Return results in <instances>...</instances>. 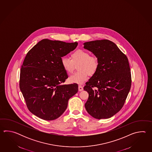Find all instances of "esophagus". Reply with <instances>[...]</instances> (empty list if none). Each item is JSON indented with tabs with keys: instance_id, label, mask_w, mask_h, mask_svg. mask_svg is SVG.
Wrapping results in <instances>:
<instances>
[{
	"instance_id": "34e87169",
	"label": "esophagus",
	"mask_w": 152,
	"mask_h": 152,
	"mask_svg": "<svg viewBox=\"0 0 152 152\" xmlns=\"http://www.w3.org/2000/svg\"><path fill=\"white\" fill-rule=\"evenodd\" d=\"M78 90H79V91H82L83 90V87L81 86V85H79V86H78Z\"/></svg>"
}]
</instances>
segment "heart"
<instances>
[{
    "label": "heart",
    "instance_id": "heart-1",
    "mask_svg": "<svg viewBox=\"0 0 152 152\" xmlns=\"http://www.w3.org/2000/svg\"><path fill=\"white\" fill-rule=\"evenodd\" d=\"M62 67L65 71L71 74L77 66L79 71L71 75L69 80L72 83L83 84L87 80L88 76L94 75L99 67L97 57L91 56L88 52L83 49H77L71 54V60L63 58L61 60Z\"/></svg>",
    "mask_w": 152,
    "mask_h": 152
}]
</instances>
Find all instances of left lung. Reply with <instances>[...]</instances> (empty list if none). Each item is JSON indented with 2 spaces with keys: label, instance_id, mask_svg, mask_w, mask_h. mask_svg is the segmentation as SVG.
Segmentation results:
<instances>
[{
  "label": "left lung",
  "instance_id": "left-lung-1",
  "mask_svg": "<svg viewBox=\"0 0 152 152\" xmlns=\"http://www.w3.org/2000/svg\"><path fill=\"white\" fill-rule=\"evenodd\" d=\"M84 48L97 57L99 67L84 86L88 93L85 104L96 119L113 116L123 107L131 87V72L126 55L108 39L85 42Z\"/></svg>",
  "mask_w": 152,
  "mask_h": 152
}]
</instances>
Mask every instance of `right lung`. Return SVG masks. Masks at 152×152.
<instances>
[{
	"label": "right lung",
	"mask_w": 152,
	"mask_h": 152,
	"mask_svg": "<svg viewBox=\"0 0 152 152\" xmlns=\"http://www.w3.org/2000/svg\"><path fill=\"white\" fill-rule=\"evenodd\" d=\"M77 43L43 39L29 50L20 73V90L29 111L39 118L52 121L67 107L68 100L78 91L77 84L63 85L68 78L61 58Z\"/></svg>",
	"instance_id": "right-lung-1"
}]
</instances>
